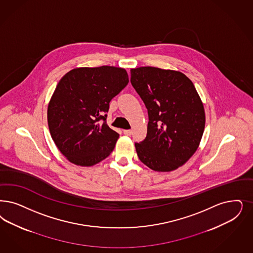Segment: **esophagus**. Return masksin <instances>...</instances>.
Segmentation results:
<instances>
[{
	"label": "esophagus",
	"mask_w": 253,
	"mask_h": 253,
	"mask_svg": "<svg viewBox=\"0 0 253 253\" xmlns=\"http://www.w3.org/2000/svg\"><path fill=\"white\" fill-rule=\"evenodd\" d=\"M131 132H132L131 130H124V131H123V133H124L125 135H131Z\"/></svg>",
	"instance_id": "1"
}]
</instances>
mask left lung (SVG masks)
<instances>
[{"label": "left lung", "mask_w": 253, "mask_h": 253, "mask_svg": "<svg viewBox=\"0 0 253 253\" xmlns=\"http://www.w3.org/2000/svg\"><path fill=\"white\" fill-rule=\"evenodd\" d=\"M131 83L148 109L146 138L135 143L140 161L158 172L183 166L200 144L204 105L184 74L156 67L131 70Z\"/></svg>", "instance_id": "8db88e82"}]
</instances>
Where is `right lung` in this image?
I'll use <instances>...</instances> for the list:
<instances>
[{
	"instance_id": "1",
	"label": "right lung",
	"mask_w": 253,
	"mask_h": 253,
	"mask_svg": "<svg viewBox=\"0 0 253 253\" xmlns=\"http://www.w3.org/2000/svg\"><path fill=\"white\" fill-rule=\"evenodd\" d=\"M126 70L113 66L71 70L47 107L53 141L71 163L91 166L113 151L119 133L106 124L109 103L127 86Z\"/></svg>"
}]
</instances>
